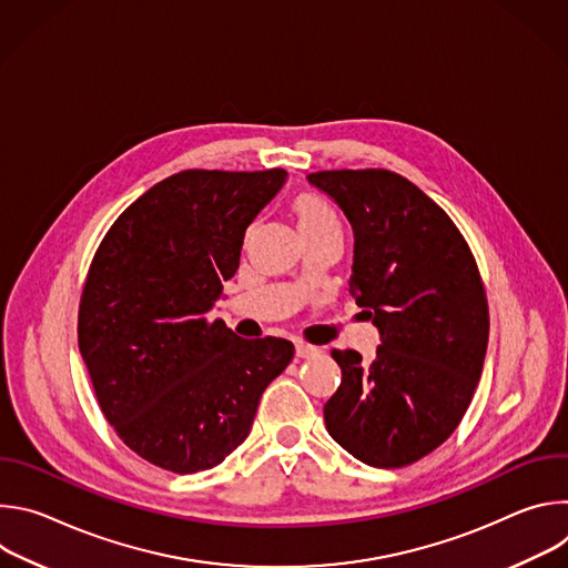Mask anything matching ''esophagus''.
<instances>
[{"label":"esophagus","mask_w":568,"mask_h":568,"mask_svg":"<svg viewBox=\"0 0 568 568\" xmlns=\"http://www.w3.org/2000/svg\"><path fill=\"white\" fill-rule=\"evenodd\" d=\"M318 348L312 346V344H305V342H296V357H312L316 355Z\"/></svg>","instance_id":"1"}]
</instances>
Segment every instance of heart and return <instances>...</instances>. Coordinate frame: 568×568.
I'll use <instances>...</instances> for the list:
<instances>
[{
  "mask_svg": "<svg viewBox=\"0 0 568 568\" xmlns=\"http://www.w3.org/2000/svg\"><path fill=\"white\" fill-rule=\"evenodd\" d=\"M294 213L298 217V226L303 231V235H316L323 231H333V229H342V215L339 211L316 195L303 193L294 200Z\"/></svg>",
  "mask_w": 568,
  "mask_h": 568,
  "instance_id": "obj_1",
  "label": "heart"
}]
</instances>
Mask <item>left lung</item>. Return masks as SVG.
<instances>
[{"label":"left lung","mask_w":568,"mask_h":568,"mask_svg":"<svg viewBox=\"0 0 568 568\" xmlns=\"http://www.w3.org/2000/svg\"><path fill=\"white\" fill-rule=\"evenodd\" d=\"M355 231L348 292L382 335L375 357L333 351L339 388L323 404L328 434L357 460L404 467L460 425L478 384L490 314L478 265L452 217L386 169L318 171Z\"/></svg>","instance_id":"8db88e82"}]
</instances>
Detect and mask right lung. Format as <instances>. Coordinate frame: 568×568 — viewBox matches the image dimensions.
Wrapping results in <instances>:
<instances>
[{
  "label": "right lung",
  "instance_id": "1",
  "mask_svg": "<svg viewBox=\"0 0 568 568\" xmlns=\"http://www.w3.org/2000/svg\"><path fill=\"white\" fill-rule=\"evenodd\" d=\"M285 175L175 173L116 217L92 258L78 348L105 420L161 469L195 474L222 463L294 357L287 339H240L209 318L247 226Z\"/></svg>",
  "mask_w": 568,
  "mask_h": 568
}]
</instances>
